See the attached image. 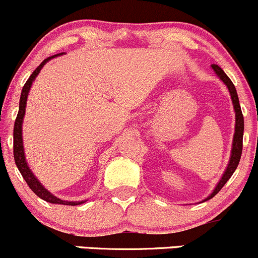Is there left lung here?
<instances>
[{"mask_svg":"<svg viewBox=\"0 0 258 258\" xmlns=\"http://www.w3.org/2000/svg\"><path fill=\"white\" fill-rule=\"evenodd\" d=\"M211 68L214 69V72L218 74V77L226 84V86L229 88L230 95H231V100L232 104H234V108L235 112H236V126H235V135H234V145H232V151H231V158H230V163L227 165L226 170H225L224 175H222L221 180L219 181V184L216 185L215 190L211 193V195H209L205 200L211 199L213 197H215L219 191L221 190L222 186L226 184V181L231 178V175L234 174V172L236 170L238 162H240L241 154H242V137H243V116H242V111H241V106L240 102H238V96L236 93V89H235V85L232 84V81L230 80V78L225 74L224 70L221 69L219 65L213 64Z\"/></svg>","mask_w":258,"mask_h":258,"instance_id":"1","label":"left lung"}]
</instances>
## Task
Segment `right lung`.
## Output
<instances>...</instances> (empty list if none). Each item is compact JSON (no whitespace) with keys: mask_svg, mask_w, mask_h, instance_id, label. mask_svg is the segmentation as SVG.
<instances>
[{"mask_svg":"<svg viewBox=\"0 0 258 258\" xmlns=\"http://www.w3.org/2000/svg\"><path fill=\"white\" fill-rule=\"evenodd\" d=\"M61 54V53H60ZM60 54H55V55L48 56L47 59L40 63L39 67L32 73V75L29 77V79L26 81L23 89H22L21 99H20V110H18L17 117L15 121V127H13V157H15L16 165H17L18 170L23 177L26 183L28 184L29 188L32 189L34 194H37L40 199L45 200V202L51 203V204H63V205H79L83 204L84 202H65V200L59 199V198L54 197L53 194H50L42 184L39 183V180L34 177L33 173L29 169L28 164H27L26 158H24V151H23V142H22V122H23V116L26 112V104H27V97H28L29 89H31L32 83L36 79V77L39 74L40 69L43 68V65L47 63L48 60H50L51 58H55L56 55H60Z\"/></svg>","mask_w":258,"mask_h":258,"instance_id":"right-lung-1","label":"right lung"}]
</instances>
